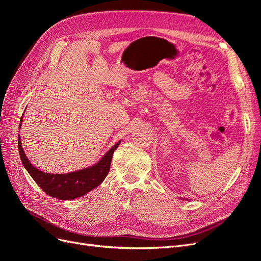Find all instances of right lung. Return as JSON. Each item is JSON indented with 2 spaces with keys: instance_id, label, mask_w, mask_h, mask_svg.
I'll return each mask as SVG.
<instances>
[{
  "instance_id": "1",
  "label": "right lung",
  "mask_w": 261,
  "mask_h": 261,
  "mask_svg": "<svg viewBox=\"0 0 261 261\" xmlns=\"http://www.w3.org/2000/svg\"><path fill=\"white\" fill-rule=\"evenodd\" d=\"M22 122V117L19 123V128ZM121 141L115 144L109 151L101 158V160L92 167L86 168L80 171L66 173V174H51L37 169L31 164L25 151L21 147L20 137L18 135V150L23 167L26 168L30 176L36 183L42 188V191L51 197H55L60 200H70L77 197H82L99 186L107 177L111 167L112 155L114 150L120 146Z\"/></svg>"
}]
</instances>
